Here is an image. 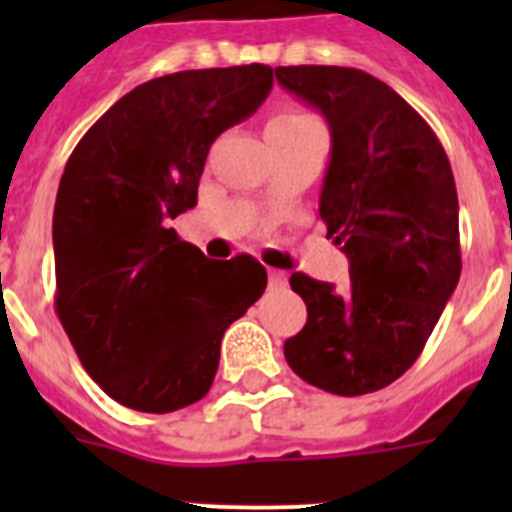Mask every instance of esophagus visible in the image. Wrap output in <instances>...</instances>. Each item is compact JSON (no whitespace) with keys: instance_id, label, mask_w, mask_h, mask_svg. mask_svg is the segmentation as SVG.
Wrapping results in <instances>:
<instances>
[{"instance_id":"esophagus-1","label":"esophagus","mask_w":512,"mask_h":512,"mask_svg":"<svg viewBox=\"0 0 512 512\" xmlns=\"http://www.w3.org/2000/svg\"><path fill=\"white\" fill-rule=\"evenodd\" d=\"M269 287L271 289H282L287 287V274L279 269H269Z\"/></svg>"}]
</instances>
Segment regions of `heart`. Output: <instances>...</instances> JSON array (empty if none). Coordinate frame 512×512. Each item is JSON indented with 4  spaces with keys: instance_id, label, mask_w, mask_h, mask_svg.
I'll list each match as a JSON object with an SVG mask.
<instances>
[{
    "instance_id": "b5f03b06",
    "label": "heart",
    "mask_w": 512,
    "mask_h": 512,
    "mask_svg": "<svg viewBox=\"0 0 512 512\" xmlns=\"http://www.w3.org/2000/svg\"><path fill=\"white\" fill-rule=\"evenodd\" d=\"M279 117H310V115H305V112H284V115Z\"/></svg>"
}]
</instances>
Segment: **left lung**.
<instances>
[{
    "label": "left lung",
    "mask_w": 512,
    "mask_h": 512,
    "mask_svg": "<svg viewBox=\"0 0 512 512\" xmlns=\"http://www.w3.org/2000/svg\"><path fill=\"white\" fill-rule=\"evenodd\" d=\"M274 74L330 125L320 217L351 274L343 295L302 271L289 277L307 323L284 341V359L333 395L377 392L415 364L459 284L449 156L428 122L366 71L277 66Z\"/></svg>",
    "instance_id": "left-lung-1"
}]
</instances>
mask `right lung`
Segmentation results:
<instances>
[{"label":"right lung","instance_id":"obj_1","mask_svg":"<svg viewBox=\"0 0 512 512\" xmlns=\"http://www.w3.org/2000/svg\"><path fill=\"white\" fill-rule=\"evenodd\" d=\"M271 87L264 63L158 76L117 99L63 169L58 320L89 377L125 408L171 413L202 400L225 330L264 295L253 256L210 261L166 225L197 205L217 135Z\"/></svg>","mask_w":512,"mask_h":512}]
</instances>
